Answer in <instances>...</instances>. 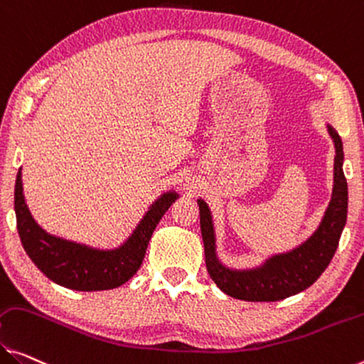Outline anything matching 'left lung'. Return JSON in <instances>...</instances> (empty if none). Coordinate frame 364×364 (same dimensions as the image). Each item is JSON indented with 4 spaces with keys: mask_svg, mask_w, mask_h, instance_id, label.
Returning a JSON list of instances; mask_svg holds the SVG:
<instances>
[{
    "mask_svg": "<svg viewBox=\"0 0 364 364\" xmlns=\"http://www.w3.org/2000/svg\"><path fill=\"white\" fill-rule=\"evenodd\" d=\"M335 144L332 200L312 236L291 252L273 255L254 270H231L218 260L213 220L208 205L198 200L200 229L205 244L206 270L223 293L242 301H279L309 288L331 264L346 223L348 187L343 174L342 138L327 125Z\"/></svg>",
    "mask_w": 364,
    "mask_h": 364,
    "instance_id": "obj_1",
    "label": "left lung"
}]
</instances>
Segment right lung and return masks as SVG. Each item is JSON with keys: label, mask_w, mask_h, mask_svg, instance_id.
Returning a JSON list of instances; mask_svg holds the SVG:
<instances>
[{"label": "right lung", "mask_w": 364, "mask_h": 364, "mask_svg": "<svg viewBox=\"0 0 364 364\" xmlns=\"http://www.w3.org/2000/svg\"><path fill=\"white\" fill-rule=\"evenodd\" d=\"M177 197V193L169 192L156 200L122 247L97 250L50 236L33 221L22 193L19 169L14 188L16 223L22 247L43 275L76 291H99L120 287L135 275L156 226Z\"/></svg>", "instance_id": "add662e5"}]
</instances>
